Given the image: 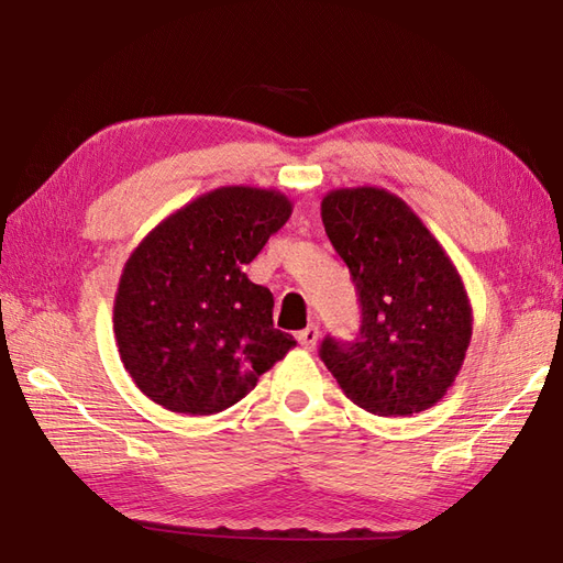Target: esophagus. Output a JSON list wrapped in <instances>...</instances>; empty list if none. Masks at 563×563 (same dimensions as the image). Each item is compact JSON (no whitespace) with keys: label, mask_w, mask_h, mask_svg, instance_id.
<instances>
[{"label":"esophagus","mask_w":563,"mask_h":563,"mask_svg":"<svg viewBox=\"0 0 563 563\" xmlns=\"http://www.w3.org/2000/svg\"><path fill=\"white\" fill-rule=\"evenodd\" d=\"M297 341H299V345H302L305 350H313L317 347V343H319V325H307L305 331H299L297 333Z\"/></svg>","instance_id":"34e87169"}]
</instances>
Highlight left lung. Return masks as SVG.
<instances>
[{
  "label": "left lung",
  "mask_w": 563,
  "mask_h": 563,
  "mask_svg": "<svg viewBox=\"0 0 563 563\" xmlns=\"http://www.w3.org/2000/svg\"><path fill=\"white\" fill-rule=\"evenodd\" d=\"M321 220L362 307L360 335L350 343L325 338L323 364L372 415L408 417L437 405L473 338V307L453 261L386 189H333L321 201Z\"/></svg>",
  "instance_id": "left-lung-1"
}]
</instances>
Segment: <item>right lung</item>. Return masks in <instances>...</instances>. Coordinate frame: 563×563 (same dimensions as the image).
I'll use <instances>...</instances> for the list:
<instances>
[{
  "label": "right lung",
  "mask_w": 563,
  "mask_h": 563,
  "mask_svg": "<svg viewBox=\"0 0 563 563\" xmlns=\"http://www.w3.org/2000/svg\"><path fill=\"white\" fill-rule=\"evenodd\" d=\"M292 213L276 189L220 187L155 225L114 295L124 369L165 410L216 415L295 347L273 325V295L246 264Z\"/></svg>",
  "instance_id": "obj_1"
}]
</instances>
